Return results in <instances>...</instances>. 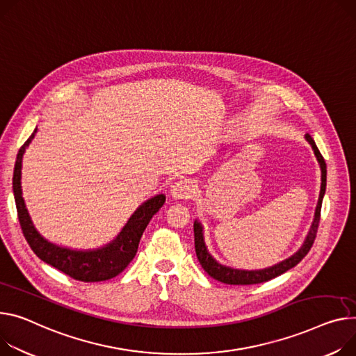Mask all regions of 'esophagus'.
I'll use <instances>...</instances> for the list:
<instances>
[{"mask_svg":"<svg viewBox=\"0 0 356 356\" xmlns=\"http://www.w3.org/2000/svg\"><path fill=\"white\" fill-rule=\"evenodd\" d=\"M197 185L189 179H181L171 186V197L174 200H188L194 197Z\"/></svg>","mask_w":356,"mask_h":356,"instance_id":"1","label":"esophagus"}]
</instances>
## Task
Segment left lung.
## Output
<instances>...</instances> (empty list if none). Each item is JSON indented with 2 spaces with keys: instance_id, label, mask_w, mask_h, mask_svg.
<instances>
[{
  "instance_id": "left-lung-1",
  "label": "left lung",
  "mask_w": 356,
  "mask_h": 356,
  "mask_svg": "<svg viewBox=\"0 0 356 356\" xmlns=\"http://www.w3.org/2000/svg\"><path fill=\"white\" fill-rule=\"evenodd\" d=\"M305 140L311 144L314 154L319 162L321 167V193H319V200H318V205L315 209V218L312 227L307 235V239L304 242L302 247H300L292 257H289L288 259L265 268V269H255V270H245V269H235L231 266H225L221 265L220 262H216L212 255L208 252L205 242H204V231H202V225L195 221L194 222V238H195V252L198 257V261L201 264V266L205 269V272L208 275L216 281H220L222 284H228V285H254V284H261V282H266L272 278L280 277L281 273L286 272L288 269L293 268L295 265H298L300 261L305 258V255L309 252V250L312 248L314 241L316 238V232H318V227H319V220H321V207H322V200L325 195V189H326V163L323 156L321 155L315 141L312 140V136L309 134L305 135Z\"/></svg>"
}]
</instances>
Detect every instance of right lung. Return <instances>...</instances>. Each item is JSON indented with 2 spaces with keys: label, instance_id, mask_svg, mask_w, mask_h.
Returning <instances> with one entry per match:
<instances>
[{
  "label": "right lung",
  "instance_id": "1",
  "mask_svg": "<svg viewBox=\"0 0 356 356\" xmlns=\"http://www.w3.org/2000/svg\"><path fill=\"white\" fill-rule=\"evenodd\" d=\"M37 128L31 134L29 140L19 148L13 177V191L18 212V220L22 234L34 251V254L48 265L64 272L65 275L83 282H99L117 277L128 264L134 259L138 251L140 239L149 224L151 218L159 211L165 202V195L159 194L144 202L136 209L128 220L127 225L122 228L120 235L109 242L105 247L92 251H75L70 248L58 247L56 243L48 242L35 229L30 213L25 208L21 191V163L25 148L30 145L35 136Z\"/></svg>",
  "mask_w": 356,
  "mask_h": 356
}]
</instances>
